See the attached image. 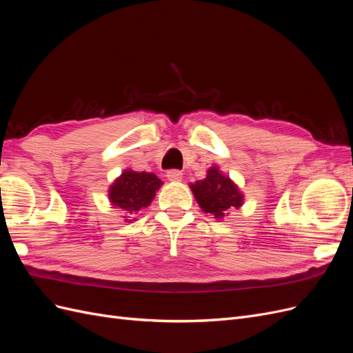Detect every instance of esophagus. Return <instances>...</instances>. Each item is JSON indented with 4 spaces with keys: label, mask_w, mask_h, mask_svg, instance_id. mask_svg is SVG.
Listing matches in <instances>:
<instances>
[{
    "label": "esophagus",
    "mask_w": 353,
    "mask_h": 353,
    "mask_svg": "<svg viewBox=\"0 0 353 353\" xmlns=\"http://www.w3.org/2000/svg\"><path fill=\"white\" fill-rule=\"evenodd\" d=\"M166 178L169 181H181V179H183V172H181V170H178V169H170L166 172Z\"/></svg>",
    "instance_id": "esophagus-1"
}]
</instances>
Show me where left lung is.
<instances>
[{
	"instance_id": "left-lung-1",
	"label": "left lung",
	"mask_w": 353,
	"mask_h": 353,
	"mask_svg": "<svg viewBox=\"0 0 353 353\" xmlns=\"http://www.w3.org/2000/svg\"><path fill=\"white\" fill-rule=\"evenodd\" d=\"M191 191L203 212L210 213L216 219H222L228 212L243 205V194L232 181L219 172L216 166L208 170L205 179L190 184Z\"/></svg>"
}]
</instances>
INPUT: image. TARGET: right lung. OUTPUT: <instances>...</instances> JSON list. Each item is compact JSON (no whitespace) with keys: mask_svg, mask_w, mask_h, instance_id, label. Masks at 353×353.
<instances>
[{"mask_svg":"<svg viewBox=\"0 0 353 353\" xmlns=\"http://www.w3.org/2000/svg\"><path fill=\"white\" fill-rule=\"evenodd\" d=\"M162 184L154 174L126 169L112 184L109 199L113 206L122 210L125 221L131 222L138 212L150 205Z\"/></svg>","mask_w":353,"mask_h":353,"instance_id":"obj_1","label":"right lung"}]
</instances>
